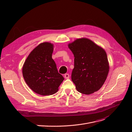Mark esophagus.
Masks as SVG:
<instances>
[{"label":"esophagus","mask_w":132,"mask_h":132,"mask_svg":"<svg viewBox=\"0 0 132 132\" xmlns=\"http://www.w3.org/2000/svg\"><path fill=\"white\" fill-rule=\"evenodd\" d=\"M64 78L65 79H69V74H64Z\"/></svg>","instance_id":"1"}]
</instances>
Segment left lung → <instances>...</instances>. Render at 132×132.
Here are the masks:
<instances>
[{"instance_id": "1", "label": "left lung", "mask_w": 132, "mask_h": 132, "mask_svg": "<svg viewBox=\"0 0 132 132\" xmlns=\"http://www.w3.org/2000/svg\"><path fill=\"white\" fill-rule=\"evenodd\" d=\"M68 46L75 57L71 80L77 91L90 95L100 90L110 70L105 50L85 37L76 39Z\"/></svg>"}]
</instances>
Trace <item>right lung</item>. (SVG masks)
<instances>
[{
    "label": "right lung",
    "mask_w": 132,
    "mask_h": 132,
    "mask_svg": "<svg viewBox=\"0 0 132 132\" xmlns=\"http://www.w3.org/2000/svg\"><path fill=\"white\" fill-rule=\"evenodd\" d=\"M54 45L42 42L32 51L22 66V75L27 85L35 93L49 96L56 93L64 80L52 58Z\"/></svg>",
    "instance_id": "right-lung-1"
}]
</instances>
